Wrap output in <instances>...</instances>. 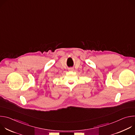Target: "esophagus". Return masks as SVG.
Masks as SVG:
<instances>
[{"label":"esophagus","mask_w":135,"mask_h":135,"mask_svg":"<svg viewBox=\"0 0 135 135\" xmlns=\"http://www.w3.org/2000/svg\"><path fill=\"white\" fill-rule=\"evenodd\" d=\"M74 70V69L73 68H71L70 69V71H73Z\"/></svg>","instance_id":"1"}]
</instances>
